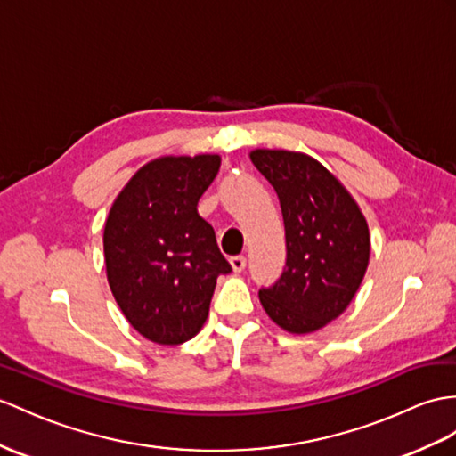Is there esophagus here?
<instances>
[{"mask_svg":"<svg viewBox=\"0 0 456 456\" xmlns=\"http://www.w3.org/2000/svg\"><path fill=\"white\" fill-rule=\"evenodd\" d=\"M230 265L232 269H234V273H241L246 269V257H243V255H236V257L230 259Z\"/></svg>","mask_w":456,"mask_h":456,"instance_id":"34e87169","label":"esophagus"}]
</instances>
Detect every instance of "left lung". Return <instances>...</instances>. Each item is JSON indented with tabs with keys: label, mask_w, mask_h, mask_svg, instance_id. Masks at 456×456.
I'll return each mask as SVG.
<instances>
[{
	"label": "left lung",
	"mask_w": 456,
	"mask_h": 456,
	"mask_svg": "<svg viewBox=\"0 0 456 456\" xmlns=\"http://www.w3.org/2000/svg\"><path fill=\"white\" fill-rule=\"evenodd\" d=\"M249 157L279 195L286 230V266L259 290L263 309L294 335L319 330L350 305L363 281L368 222L337 177L307 154L257 149Z\"/></svg>",
	"instance_id": "8db88e82"
}]
</instances>
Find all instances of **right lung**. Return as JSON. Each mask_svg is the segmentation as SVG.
Listing matches in <instances>:
<instances>
[{"mask_svg": "<svg viewBox=\"0 0 456 456\" xmlns=\"http://www.w3.org/2000/svg\"><path fill=\"white\" fill-rule=\"evenodd\" d=\"M220 168L218 154L144 164L114 201L104 226L106 274L139 335L182 344L205 325L218 274L232 271L197 203Z\"/></svg>", "mask_w": 456, "mask_h": 456, "instance_id": "add662e5", "label": "right lung"}]
</instances>
